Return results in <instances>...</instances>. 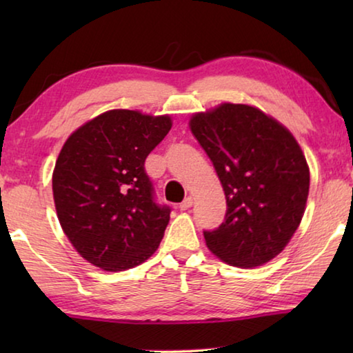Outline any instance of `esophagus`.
Segmentation results:
<instances>
[{"instance_id": "34e87169", "label": "esophagus", "mask_w": 353, "mask_h": 353, "mask_svg": "<svg viewBox=\"0 0 353 353\" xmlns=\"http://www.w3.org/2000/svg\"><path fill=\"white\" fill-rule=\"evenodd\" d=\"M191 205H193V198H191V196H188V198H185L181 202V205H179V208H181V210H188Z\"/></svg>"}]
</instances>
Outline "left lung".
<instances>
[{
	"label": "left lung",
	"mask_w": 353,
	"mask_h": 353,
	"mask_svg": "<svg viewBox=\"0 0 353 353\" xmlns=\"http://www.w3.org/2000/svg\"><path fill=\"white\" fill-rule=\"evenodd\" d=\"M225 194L224 223L204 230L207 248L229 265H265L282 252L305 212L310 171L294 137L246 104H221L190 119Z\"/></svg>",
	"instance_id": "1"
}]
</instances>
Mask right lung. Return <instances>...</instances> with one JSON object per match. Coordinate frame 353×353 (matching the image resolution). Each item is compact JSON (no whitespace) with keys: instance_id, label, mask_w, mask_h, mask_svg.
Returning <instances> with one entry per match:
<instances>
[{"instance_id":"1","label":"right lung","mask_w":353,"mask_h":353,"mask_svg":"<svg viewBox=\"0 0 353 353\" xmlns=\"http://www.w3.org/2000/svg\"><path fill=\"white\" fill-rule=\"evenodd\" d=\"M171 126L168 115L109 110L71 134L59 154L57 218L77 252L101 270L140 265L162 241L171 208L155 201L145 160Z\"/></svg>"}]
</instances>
